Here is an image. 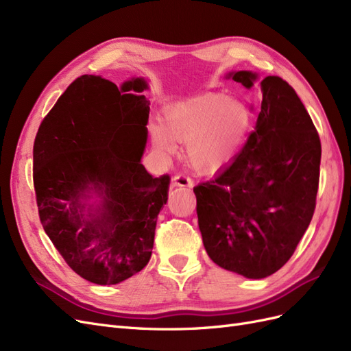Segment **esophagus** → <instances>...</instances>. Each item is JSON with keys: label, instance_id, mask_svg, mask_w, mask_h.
Wrapping results in <instances>:
<instances>
[{"label": "esophagus", "instance_id": "obj_1", "mask_svg": "<svg viewBox=\"0 0 351 351\" xmlns=\"http://www.w3.org/2000/svg\"><path fill=\"white\" fill-rule=\"evenodd\" d=\"M171 187H193V180L184 174H177L171 180Z\"/></svg>", "mask_w": 351, "mask_h": 351}]
</instances>
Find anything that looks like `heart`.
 I'll return each mask as SVG.
<instances>
[{"label":"heart","mask_w":351,"mask_h":351,"mask_svg":"<svg viewBox=\"0 0 351 351\" xmlns=\"http://www.w3.org/2000/svg\"><path fill=\"white\" fill-rule=\"evenodd\" d=\"M249 129V111L221 93H205L174 104L164 130H152L155 149L169 156L176 143L187 145L189 162L197 171H215L234 155Z\"/></svg>","instance_id":"heart-1"}]
</instances>
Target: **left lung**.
I'll list each match as a JSON object with an SVG mask.
<instances>
[{
  "mask_svg": "<svg viewBox=\"0 0 351 351\" xmlns=\"http://www.w3.org/2000/svg\"><path fill=\"white\" fill-rule=\"evenodd\" d=\"M228 77L250 89L258 74L241 70ZM261 90L246 145L193 189L209 258L253 280L269 277L293 256L313 217L321 165L319 134L295 90L278 76L265 77Z\"/></svg>",
  "mask_w": 351,
  "mask_h": 351,
  "instance_id": "obj_1",
  "label": "left lung"
}]
</instances>
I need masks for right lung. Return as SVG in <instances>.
Here are the masks:
<instances>
[{
	"mask_svg": "<svg viewBox=\"0 0 351 351\" xmlns=\"http://www.w3.org/2000/svg\"><path fill=\"white\" fill-rule=\"evenodd\" d=\"M146 89L142 77L117 88L84 74L58 98L35 137L42 227L69 267L93 284H119L146 267L168 199L169 176L152 177L141 164Z\"/></svg>",
	"mask_w": 351,
	"mask_h": 351,
	"instance_id": "right-lung-1",
	"label": "right lung"
}]
</instances>
